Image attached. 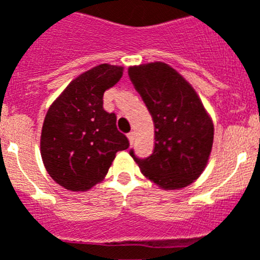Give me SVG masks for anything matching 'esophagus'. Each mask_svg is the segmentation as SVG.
I'll return each instance as SVG.
<instances>
[{
	"label": "esophagus",
	"mask_w": 260,
	"mask_h": 260,
	"mask_svg": "<svg viewBox=\"0 0 260 260\" xmlns=\"http://www.w3.org/2000/svg\"><path fill=\"white\" fill-rule=\"evenodd\" d=\"M127 137H128V140H129V144L132 145L133 141H135V137H136L135 132H129V133H128V135H127Z\"/></svg>",
	"instance_id": "obj_1"
}]
</instances>
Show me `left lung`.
<instances>
[{
	"label": "left lung",
	"instance_id": "1",
	"mask_svg": "<svg viewBox=\"0 0 260 260\" xmlns=\"http://www.w3.org/2000/svg\"><path fill=\"white\" fill-rule=\"evenodd\" d=\"M128 75L154 120L155 147L150 156H131L141 173L164 190H179L200 177L214 137L212 118L198 93L164 62L131 67Z\"/></svg>",
	"mask_w": 260,
	"mask_h": 260
}]
</instances>
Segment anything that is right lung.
<instances>
[{
	"label": "right lung",
	"mask_w": 260,
	"mask_h": 260,
	"mask_svg": "<svg viewBox=\"0 0 260 260\" xmlns=\"http://www.w3.org/2000/svg\"><path fill=\"white\" fill-rule=\"evenodd\" d=\"M123 67L101 64L73 79L46 114L41 155L53 181L70 191H87L105 178L118 151L129 147L104 110V92L119 82Z\"/></svg>",
	"instance_id": "obj_1"
}]
</instances>
